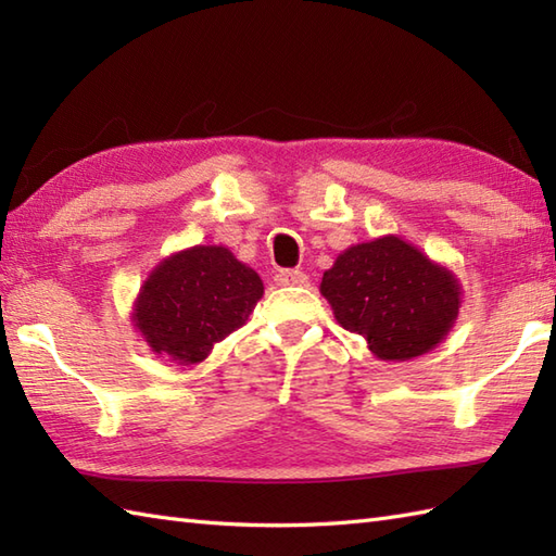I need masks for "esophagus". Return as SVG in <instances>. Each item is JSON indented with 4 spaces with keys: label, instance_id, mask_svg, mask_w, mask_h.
<instances>
[{
    "label": "esophagus",
    "instance_id": "34e87169",
    "mask_svg": "<svg viewBox=\"0 0 556 556\" xmlns=\"http://www.w3.org/2000/svg\"><path fill=\"white\" fill-rule=\"evenodd\" d=\"M277 287H303L308 277L303 275L301 269H279L275 275Z\"/></svg>",
    "mask_w": 556,
    "mask_h": 556
}]
</instances>
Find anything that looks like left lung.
<instances>
[{"label":"left lung","instance_id":"obj_1","mask_svg":"<svg viewBox=\"0 0 556 556\" xmlns=\"http://www.w3.org/2000/svg\"><path fill=\"white\" fill-rule=\"evenodd\" d=\"M320 293L337 323L361 334L380 361H410L432 351L458 317L460 287L399 236L346 248L323 275Z\"/></svg>","mask_w":556,"mask_h":556}]
</instances>
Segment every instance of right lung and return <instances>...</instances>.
Returning <instances> with one entry per match:
<instances>
[{"label":"right lung","mask_w":556,"mask_h":556,"mask_svg":"<svg viewBox=\"0 0 556 556\" xmlns=\"http://www.w3.org/2000/svg\"><path fill=\"white\" fill-rule=\"evenodd\" d=\"M263 279L224 245H193L150 271L134 327L160 358L195 365L236 332L263 299Z\"/></svg>","instance_id":"right-lung-1"}]
</instances>
